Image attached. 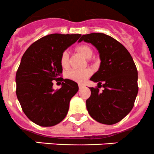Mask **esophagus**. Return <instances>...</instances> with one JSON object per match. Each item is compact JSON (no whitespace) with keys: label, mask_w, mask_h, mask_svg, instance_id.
<instances>
[{"label":"esophagus","mask_w":154,"mask_h":154,"mask_svg":"<svg viewBox=\"0 0 154 154\" xmlns=\"http://www.w3.org/2000/svg\"><path fill=\"white\" fill-rule=\"evenodd\" d=\"M83 87H84V85H82V84H79V88H80V89H81V88H83Z\"/></svg>","instance_id":"esophagus-1"}]
</instances>
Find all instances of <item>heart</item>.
I'll use <instances>...</instances> for the list:
<instances>
[{
  "instance_id": "1",
  "label": "heart",
  "mask_w": 154,
  "mask_h": 154,
  "mask_svg": "<svg viewBox=\"0 0 154 154\" xmlns=\"http://www.w3.org/2000/svg\"><path fill=\"white\" fill-rule=\"evenodd\" d=\"M77 51L86 58H88L92 55V50L88 45H79L77 47ZM68 61H69V54H68L67 51H63L61 57H60L61 66L63 67H66L68 66ZM91 70L90 69H72L67 72V77L71 80L75 81V82H82L91 75Z\"/></svg>"
}]
</instances>
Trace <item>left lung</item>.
Instances as JSON below:
<instances>
[{
	"mask_svg": "<svg viewBox=\"0 0 154 154\" xmlns=\"http://www.w3.org/2000/svg\"><path fill=\"white\" fill-rule=\"evenodd\" d=\"M82 41L92 44L101 60L98 71L91 78L98 88H90L88 113L101 124L118 123L132 110L138 94V71L133 59L122 44L105 33L82 35L79 42ZM101 86L103 92L98 90Z\"/></svg>",
	"mask_w": 154,
	"mask_h": 154,
	"instance_id": "obj_1",
	"label": "left lung"
}]
</instances>
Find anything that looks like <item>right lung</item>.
I'll list each match as a JSON object with an SVG mask.
<instances>
[{"label":"right lung","mask_w":154,"mask_h":154,"mask_svg":"<svg viewBox=\"0 0 154 154\" xmlns=\"http://www.w3.org/2000/svg\"><path fill=\"white\" fill-rule=\"evenodd\" d=\"M81 34L52 33L33 42L26 50L16 75V96L26 116L41 127H52L67 115L71 98L79 91L76 82L60 78V57ZM62 82L54 91L52 80Z\"/></svg>","instance_id":"1"}]
</instances>
